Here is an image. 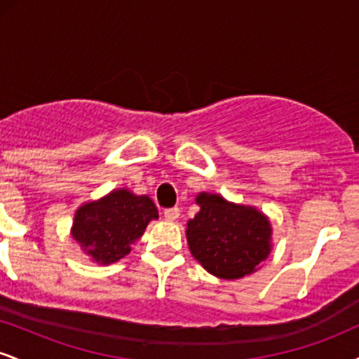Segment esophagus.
Instances as JSON below:
<instances>
[{
  "label": "esophagus",
  "instance_id": "esophagus-1",
  "mask_svg": "<svg viewBox=\"0 0 359 359\" xmlns=\"http://www.w3.org/2000/svg\"><path fill=\"white\" fill-rule=\"evenodd\" d=\"M163 217H165L167 221H177L180 217V209L179 208H172V209H165L163 211Z\"/></svg>",
  "mask_w": 359,
  "mask_h": 359
}]
</instances>
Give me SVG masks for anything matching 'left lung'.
Here are the masks:
<instances>
[{"label":"left lung","mask_w":359,"mask_h":359,"mask_svg":"<svg viewBox=\"0 0 359 359\" xmlns=\"http://www.w3.org/2000/svg\"><path fill=\"white\" fill-rule=\"evenodd\" d=\"M199 212L187 221V245L204 270L234 280L253 273L273 248L271 222L255 205L236 204L219 194L199 192Z\"/></svg>","instance_id":"1"}]
</instances>
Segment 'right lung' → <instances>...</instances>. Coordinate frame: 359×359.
Wrapping results in <instances>:
<instances>
[{"label": "right lung", "mask_w": 359, "mask_h": 359, "mask_svg": "<svg viewBox=\"0 0 359 359\" xmlns=\"http://www.w3.org/2000/svg\"><path fill=\"white\" fill-rule=\"evenodd\" d=\"M154 219H158V211L150 197L137 196L126 187L113 189L77 208L71 236L90 262L111 265L130 253Z\"/></svg>", "instance_id": "1"}]
</instances>
